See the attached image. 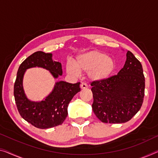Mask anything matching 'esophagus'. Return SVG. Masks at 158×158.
Here are the masks:
<instances>
[{
    "mask_svg": "<svg viewBox=\"0 0 158 158\" xmlns=\"http://www.w3.org/2000/svg\"><path fill=\"white\" fill-rule=\"evenodd\" d=\"M81 88L82 89H87V85L86 83H85V82H82L81 84Z\"/></svg>",
    "mask_w": 158,
    "mask_h": 158,
    "instance_id": "1",
    "label": "esophagus"
}]
</instances>
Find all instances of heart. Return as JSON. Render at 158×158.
Here are the masks:
<instances>
[{"instance_id":"obj_1","label":"heart","mask_w":158,"mask_h":158,"mask_svg":"<svg viewBox=\"0 0 158 158\" xmlns=\"http://www.w3.org/2000/svg\"><path fill=\"white\" fill-rule=\"evenodd\" d=\"M115 69V63L106 54L99 51H90L79 55L75 60V65L67 63L66 72L77 76L79 72L88 73L89 77L93 82H103L107 80Z\"/></svg>"}]
</instances>
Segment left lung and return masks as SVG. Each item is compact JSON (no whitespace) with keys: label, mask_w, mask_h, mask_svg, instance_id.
Wrapping results in <instances>:
<instances>
[{"label":"left lung","mask_w":158,"mask_h":158,"mask_svg":"<svg viewBox=\"0 0 158 158\" xmlns=\"http://www.w3.org/2000/svg\"><path fill=\"white\" fill-rule=\"evenodd\" d=\"M92 105L102 122H127L140 110L143 102L145 77L140 62L128 51L123 69L103 82L91 83Z\"/></svg>","instance_id":"left-lung-1"}]
</instances>
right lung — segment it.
Listing matches in <instances>:
<instances>
[{
  "label": "right lung",
  "instance_id": "right-lung-1",
  "mask_svg": "<svg viewBox=\"0 0 158 158\" xmlns=\"http://www.w3.org/2000/svg\"><path fill=\"white\" fill-rule=\"evenodd\" d=\"M40 67L47 70L54 78L62 76L61 64L52 59V54L37 52L27 58L19 67L14 85V97L19 113L34 127L45 129L62 124L68 115V106L75 94L81 91V82L65 81L55 83L54 89L40 102L31 101L23 89V77L27 70Z\"/></svg>",
  "mask_w": 158,
  "mask_h": 158
}]
</instances>
